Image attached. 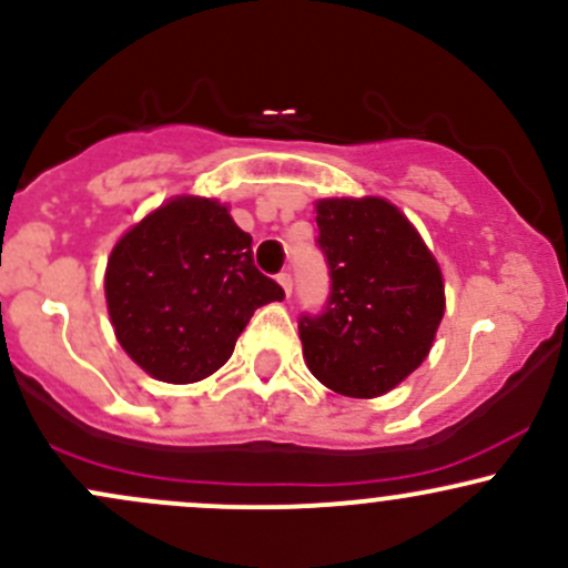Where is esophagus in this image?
<instances>
[{
  "instance_id": "esophagus-1",
  "label": "esophagus",
  "mask_w": 568,
  "mask_h": 568,
  "mask_svg": "<svg viewBox=\"0 0 568 568\" xmlns=\"http://www.w3.org/2000/svg\"><path fill=\"white\" fill-rule=\"evenodd\" d=\"M277 283L283 285L285 296H291V288H294V280H291V272H280L277 274Z\"/></svg>"
}]
</instances>
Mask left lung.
I'll return each instance as SVG.
<instances>
[{"label": "left lung", "instance_id": "left-lung-1", "mask_svg": "<svg viewBox=\"0 0 568 568\" xmlns=\"http://www.w3.org/2000/svg\"><path fill=\"white\" fill-rule=\"evenodd\" d=\"M318 250L329 266L321 313H302L310 373L345 397H378L429 354L444 318V280L433 253L384 199L315 204Z\"/></svg>", "mask_w": 568, "mask_h": 568}]
</instances>
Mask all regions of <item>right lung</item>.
I'll list each match as a JSON object with an SVG mask.
<instances>
[{
	"label": "right lung",
	"instance_id": "right-lung-1",
	"mask_svg": "<svg viewBox=\"0 0 568 568\" xmlns=\"http://www.w3.org/2000/svg\"><path fill=\"white\" fill-rule=\"evenodd\" d=\"M285 291L253 264V236L217 201H169L116 242L105 302L119 345L165 384L223 367L258 307Z\"/></svg>",
	"mask_w": 568,
	"mask_h": 568
}]
</instances>
